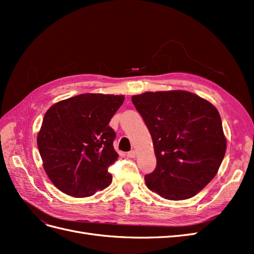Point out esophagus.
I'll use <instances>...</instances> for the list:
<instances>
[{"label": "esophagus", "instance_id": "1", "mask_svg": "<svg viewBox=\"0 0 254 254\" xmlns=\"http://www.w3.org/2000/svg\"><path fill=\"white\" fill-rule=\"evenodd\" d=\"M127 157L128 158H134L135 157V151L134 150H130L127 152Z\"/></svg>", "mask_w": 254, "mask_h": 254}]
</instances>
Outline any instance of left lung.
<instances>
[{
	"label": "left lung",
	"instance_id": "8db88e82",
	"mask_svg": "<svg viewBox=\"0 0 254 254\" xmlns=\"http://www.w3.org/2000/svg\"><path fill=\"white\" fill-rule=\"evenodd\" d=\"M131 99L157 158L155 171L145 175L146 186L168 200L195 196L214 178L226 153L217 109L187 91L146 92Z\"/></svg>",
	"mask_w": 254,
	"mask_h": 254
}]
</instances>
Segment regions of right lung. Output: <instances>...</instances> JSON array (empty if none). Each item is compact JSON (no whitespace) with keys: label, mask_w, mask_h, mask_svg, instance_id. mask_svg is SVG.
<instances>
[{"label":"right lung","mask_w":254,"mask_h":254,"mask_svg":"<svg viewBox=\"0 0 254 254\" xmlns=\"http://www.w3.org/2000/svg\"><path fill=\"white\" fill-rule=\"evenodd\" d=\"M123 95L80 94L61 101L45 113L37 144L49 178L73 197H89L108 188V171L119 155L109 126Z\"/></svg>","instance_id":"1"}]
</instances>
